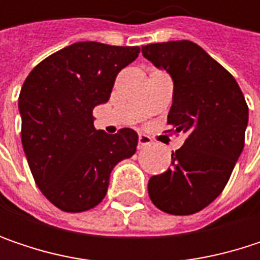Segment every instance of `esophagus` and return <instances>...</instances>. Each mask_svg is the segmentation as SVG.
<instances>
[{
	"label": "esophagus",
	"instance_id": "1",
	"mask_svg": "<svg viewBox=\"0 0 260 260\" xmlns=\"http://www.w3.org/2000/svg\"><path fill=\"white\" fill-rule=\"evenodd\" d=\"M149 144H152V138L144 135V134H140L138 135V149H143V147H146Z\"/></svg>",
	"mask_w": 260,
	"mask_h": 260
}]
</instances>
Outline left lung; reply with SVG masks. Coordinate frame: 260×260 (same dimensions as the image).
Wrapping results in <instances>:
<instances>
[{"label": "left lung", "instance_id": "8db88e82", "mask_svg": "<svg viewBox=\"0 0 260 260\" xmlns=\"http://www.w3.org/2000/svg\"><path fill=\"white\" fill-rule=\"evenodd\" d=\"M144 58L173 79L167 125L186 134L172 153V167L149 179L152 203L173 215H189L214 202L244 149L248 107L235 78L189 40L150 43Z\"/></svg>", "mask_w": 260, "mask_h": 260}]
</instances>
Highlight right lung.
<instances>
[{"label": "right lung", "mask_w": 260, "mask_h": 260, "mask_svg": "<svg viewBox=\"0 0 260 260\" xmlns=\"http://www.w3.org/2000/svg\"><path fill=\"white\" fill-rule=\"evenodd\" d=\"M138 54V46L78 42L26 77L19 94L21 140L34 181L58 209L82 212L99 205L114 166L135 153L137 132L98 131L93 108L110 99L117 74Z\"/></svg>", "instance_id": "1"}]
</instances>
